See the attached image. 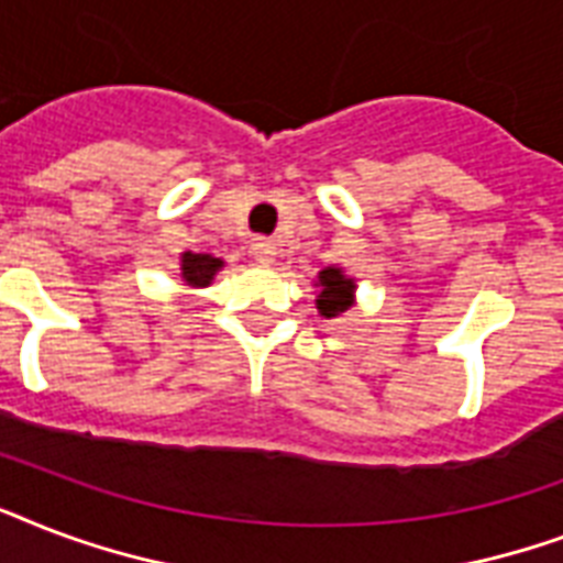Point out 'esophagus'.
<instances>
[{
	"label": "esophagus",
	"mask_w": 563,
	"mask_h": 563,
	"mask_svg": "<svg viewBox=\"0 0 563 563\" xmlns=\"http://www.w3.org/2000/svg\"><path fill=\"white\" fill-rule=\"evenodd\" d=\"M251 254L260 265H272L274 256H277V245H274L272 239H254V245H251Z\"/></svg>",
	"instance_id": "34e87169"
}]
</instances>
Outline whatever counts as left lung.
Wrapping results in <instances>:
<instances>
[{"label":"left lung","instance_id":"8db88e82","mask_svg":"<svg viewBox=\"0 0 563 563\" xmlns=\"http://www.w3.org/2000/svg\"><path fill=\"white\" fill-rule=\"evenodd\" d=\"M316 286H321L316 307L324 318L342 316L344 309L353 307V291H356V283H353L342 268H333V265L324 268V272L318 274Z\"/></svg>","mask_w":563,"mask_h":563}]
</instances>
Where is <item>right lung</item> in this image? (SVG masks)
<instances>
[{
	"mask_svg": "<svg viewBox=\"0 0 563 563\" xmlns=\"http://www.w3.org/2000/svg\"><path fill=\"white\" fill-rule=\"evenodd\" d=\"M221 265L224 263H221L219 256L192 254V251H187V254H180V277H184V283L192 286V289H203V286H210Z\"/></svg>",
	"mask_w": 563,
	"mask_h": 563,
	"instance_id": "obj_1",
	"label": "right lung"
}]
</instances>
